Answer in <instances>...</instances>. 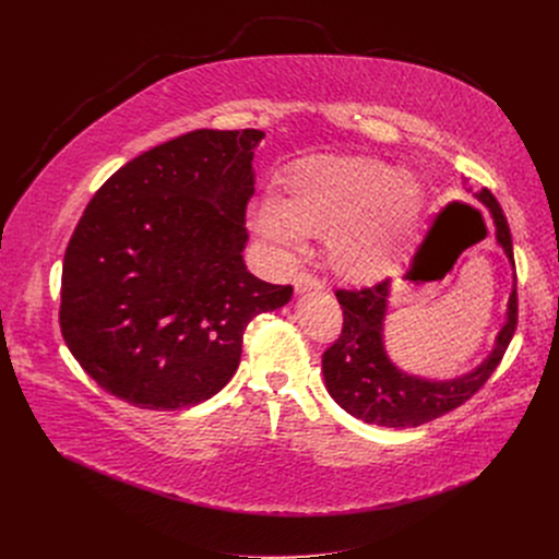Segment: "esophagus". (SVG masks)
I'll return each mask as SVG.
<instances>
[{
  "mask_svg": "<svg viewBox=\"0 0 559 559\" xmlns=\"http://www.w3.org/2000/svg\"><path fill=\"white\" fill-rule=\"evenodd\" d=\"M321 287H324V283H321V278H317L314 274L301 272V274H297V278H295V289H297V292H308V289H321Z\"/></svg>",
  "mask_w": 559,
  "mask_h": 559,
  "instance_id": "34e87169",
  "label": "esophagus"
}]
</instances>
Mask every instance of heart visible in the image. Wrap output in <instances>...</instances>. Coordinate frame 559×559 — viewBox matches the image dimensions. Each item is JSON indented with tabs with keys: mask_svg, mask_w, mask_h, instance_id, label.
Returning <instances> with one entry per match:
<instances>
[{
	"mask_svg": "<svg viewBox=\"0 0 559 559\" xmlns=\"http://www.w3.org/2000/svg\"><path fill=\"white\" fill-rule=\"evenodd\" d=\"M421 211L413 176L367 158H310L292 167L276 194L251 205V226L283 251L306 233H329L333 267L354 281L383 274Z\"/></svg>",
	"mask_w": 559,
	"mask_h": 559,
	"instance_id": "b5f03b06",
	"label": "heart"
}]
</instances>
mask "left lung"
I'll list each match as a JSON object with an SVG mask.
<instances>
[{
  "label": "left lung",
  "mask_w": 559,
  "mask_h": 559,
  "mask_svg": "<svg viewBox=\"0 0 559 559\" xmlns=\"http://www.w3.org/2000/svg\"><path fill=\"white\" fill-rule=\"evenodd\" d=\"M476 197L489 209L496 226V240L514 264L512 235L503 209L487 188L476 192ZM335 297L342 306L344 321L340 337L321 358L329 394L348 415L388 428H415L435 421L472 399L487 383L493 369L501 365L519 319L514 274L508 321L498 333L489 358L478 369L460 378L426 380L403 373L385 354L383 319L388 312L390 278L358 289H335Z\"/></svg>",
  "instance_id": "left-lung-1"
}]
</instances>
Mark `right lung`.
Here are the masks:
<instances>
[{
    "label": "right lung",
    "instance_id": "add662e5",
    "mask_svg": "<svg viewBox=\"0 0 559 559\" xmlns=\"http://www.w3.org/2000/svg\"><path fill=\"white\" fill-rule=\"evenodd\" d=\"M258 129H199L140 154L95 192L63 260L61 333L108 394L142 409L215 396L240 365L249 321L292 285L253 276Z\"/></svg>",
    "mask_w": 559,
    "mask_h": 559
}]
</instances>
